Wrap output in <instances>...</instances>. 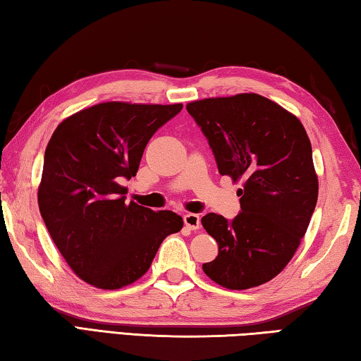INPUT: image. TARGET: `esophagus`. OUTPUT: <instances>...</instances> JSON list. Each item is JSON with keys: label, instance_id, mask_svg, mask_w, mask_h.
<instances>
[{"label": "esophagus", "instance_id": "1", "mask_svg": "<svg viewBox=\"0 0 361 361\" xmlns=\"http://www.w3.org/2000/svg\"><path fill=\"white\" fill-rule=\"evenodd\" d=\"M184 224L188 230H198L201 226V220L198 214H185Z\"/></svg>", "mask_w": 361, "mask_h": 361}]
</instances>
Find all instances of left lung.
<instances>
[{
  "instance_id": "left-lung-1",
  "label": "left lung",
  "mask_w": 361,
  "mask_h": 361,
  "mask_svg": "<svg viewBox=\"0 0 361 361\" xmlns=\"http://www.w3.org/2000/svg\"><path fill=\"white\" fill-rule=\"evenodd\" d=\"M187 111L209 141L219 173L243 180L235 219L214 212L201 219L219 244L203 271L230 290L262 286L292 260L317 204L307 133L298 117L257 93L192 101Z\"/></svg>"
}]
</instances>
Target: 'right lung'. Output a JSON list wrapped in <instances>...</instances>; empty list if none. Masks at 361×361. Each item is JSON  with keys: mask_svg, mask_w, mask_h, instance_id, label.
Listing matches in <instances>:
<instances>
[{"mask_svg": "<svg viewBox=\"0 0 361 361\" xmlns=\"http://www.w3.org/2000/svg\"><path fill=\"white\" fill-rule=\"evenodd\" d=\"M180 109V103H99L63 120L50 137L37 204L56 249L90 286L136 282L163 239L184 225L173 211L126 204L120 185L136 176L149 139Z\"/></svg>", "mask_w": 361, "mask_h": 361, "instance_id": "add662e5", "label": "right lung"}]
</instances>
